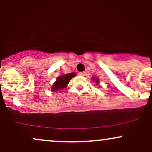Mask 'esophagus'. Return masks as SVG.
I'll return each mask as SVG.
<instances>
[{
    "label": "esophagus",
    "instance_id": "obj_1",
    "mask_svg": "<svg viewBox=\"0 0 152 152\" xmlns=\"http://www.w3.org/2000/svg\"><path fill=\"white\" fill-rule=\"evenodd\" d=\"M79 75L80 76H85V72H81L79 73Z\"/></svg>",
    "mask_w": 152,
    "mask_h": 152
}]
</instances>
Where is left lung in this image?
<instances>
[{"label": "left lung", "mask_w": 152, "mask_h": 152, "mask_svg": "<svg viewBox=\"0 0 152 152\" xmlns=\"http://www.w3.org/2000/svg\"><path fill=\"white\" fill-rule=\"evenodd\" d=\"M91 80H93V82H94V83H96V85H99V78L95 77H92V79H91Z\"/></svg>", "instance_id": "1"}]
</instances>
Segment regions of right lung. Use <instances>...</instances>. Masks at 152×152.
Instances as JSON below:
<instances>
[{
  "label": "right lung",
  "instance_id": "add662e5",
  "mask_svg": "<svg viewBox=\"0 0 152 152\" xmlns=\"http://www.w3.org/2000/svg\"><path fill=\"white\" fill-rule=\"evenodd\" d=\"M76 76L75 72L67 73V74H63L62 75L57 77L56 81L53 83V86L51 87L52 92H57L58 91H61L67 86L70 80L73 77Z\"/></svg>",
  "mask_w": 152,
  "mask_h": 152
}]
</instances>
